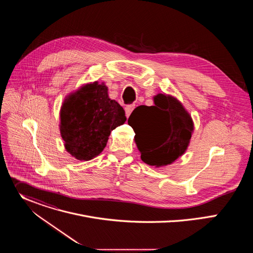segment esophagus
Wrapping results in <instances>:
<instances>
[{
  "instance_id": "1",
  "label": "esophagus",
  "mask_w": 253,
  "mask_h": 253,
  "mask_svg": "<svg viewBox=\"0 0 253 253\" xmlns=\"http://www.w3.org/2000/svg\"><path fill=\"white\" fill-rule=\"evenodd\" d=\"M134 108H135L134 104H131V105H128V106L125 107V113H126V117L127 118L130 116L131 112L134 110Z\"/></svg>"
}]
</instances>
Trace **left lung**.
Instances as JSON below:
<instances>
[{"label":"left lung","mask_w":253,"mask_h":253,"mask_svg":"<svg viewBox=\"0 0 253 253\" xmlns=\"http://www.w3.org/2000/svg\"><path fill=\"white\" fill-rule=\"evenodd\" d=\"M153 101L154 106L137 107L128 124L135 131L134 140L141 160L159 168L172 164L186 152L194 123L176 97L158 93Z\"/></svg>","instance_id":"1"}]
</instances>
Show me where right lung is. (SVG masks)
Segmentation results:
<instances>
[{
  "label": "right lung",
  "instance_id": "right-lung-1",
  "mask_svg": "<svg viewBox=\"0 0 253 253\" xmlns=\"http://www.w3.org/2000/svg\"><path fill=\"white\" fill-rule=\"evenodd\" d=\"M125 111L108 96V87L98 81L70 92L60 109V134L66 151L80 161L97 157L110 133L126 121Z\"/></svg>",
  "mask_w": 253,
  "mask_h": 253
}]
</instances>
